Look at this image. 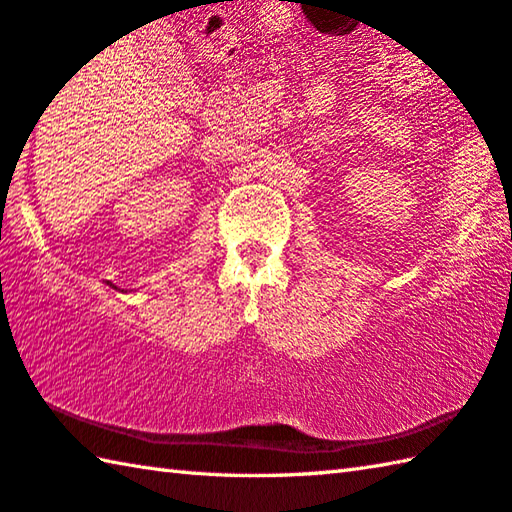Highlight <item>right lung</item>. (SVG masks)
Returning a JSON list of instances; mask_svg holds the SVG:
<instances>
[{
	"instance_id": "obj_1",
	"label": "right lung",
	"mask_w": 512,
	"mask_h": 512,
	"mask_svg": "<svg viewBox=\"0 0 512 512\" xmlns=\"http://www.w3.org/2000/svg\"><path fill=\"white\" fill-rule=\"evenodd\" d=\"M110 285H112V283H110Z\"/></svg>"
}]
</instances>
